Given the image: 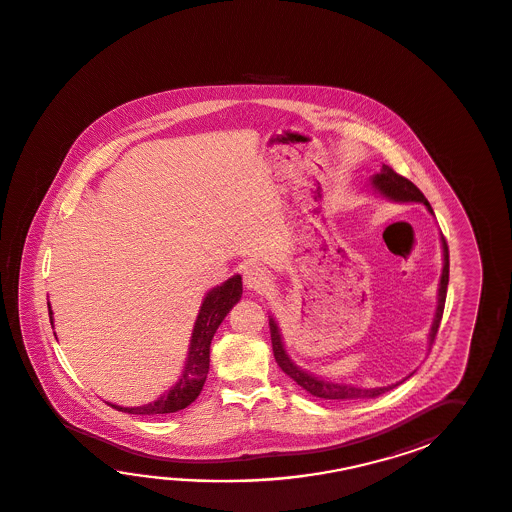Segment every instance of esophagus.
Listing matches in <instances>:
<instances>
[{"label":"esophagus","instance_id":"obj_1","mask_svg":"<svg viewBox=\"0 0 512 512\" xmlns=\"http://www.w3.org/2000/svg\"><path fill=\"white\" fill-rule=\"evenodd\" d=\"M244 284L253 292H264L270 286V275L261 266L250 264L244 268Z\"/></svg>","mask_w":512,"mask_h":512}]
</instances>
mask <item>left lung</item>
Returning <instances> with one entry per match:
<instances>
[{
	"instance_id": "left-lung-1",
	"label": "left lung",
	"mask_w": 512,
	"mask_h": 512,
	"mask_svg": "<svg viewBox=\"0 0 512 512\" xmlns=\"http://www.w3.org/2000/svg\"><path fill=\"white\" fill-rule=\"evenodd\" d=\"M374 186H376L385 197L394 200H403V202H423L427 206L430 213H434L425 195L419 191L418 186L414 182H410L408 178L403 177L396 173L390 166L381 167V173H377L372 178ZM443 240V257H445V264H443V273H441V282H439V297H438V310H436V317L434 323L430 328V343L436 341L438 335L439 324H441V317H443V310H445V299H447V286H449V246L447 240L441 235ZM270 332H272V346L273 355L277 365L281 366L282 372L286 376L292 377L297 385L304 388L306 392H310L312 396L321 397V399H330V401H352V399H372V397L381 396L388 390L396 388L401 385L403 381H399L396 385L383 386V388H359V386L352 385H339V383H330V381H323L317 377L306 374L303 370H299L297 366L293 365L290 357L284 352L282 346L281 334L279 328L273 319H270Z\"/></svg>"
}]
</instances>
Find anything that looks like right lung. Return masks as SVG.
<instances>
[{
	"instance_id": "1",
	"label": "right lung",
	"mask_w": 512,
	"mask_h": 512,
	"mask_svg": "<svg viewBox=\"0 0 512 512\" xmlns=\"http://www.w3.org/2000/svg\"><path fill=\"white\" fill-rule=\"evenodd\" d=\"M240 295H242L240 275L231 277L230 281L224 282L222 286H217L215 290H211L206 295L202 308H200L199 317H197V323H195V330H193L186 370L177 385L173 386L167 394L158 397L155 403H149L144 407L124 408L116 407V405H111V407L120 412H127V414H136V416H155V414L178 412V410L191 405L199 397L204 381L208 377L211 339L217 332L219 324L224 321V317L230 313L233 304L239 301ZM49 315L53 319L51 310H49Z\"/></svg>"
}]
</instances>
